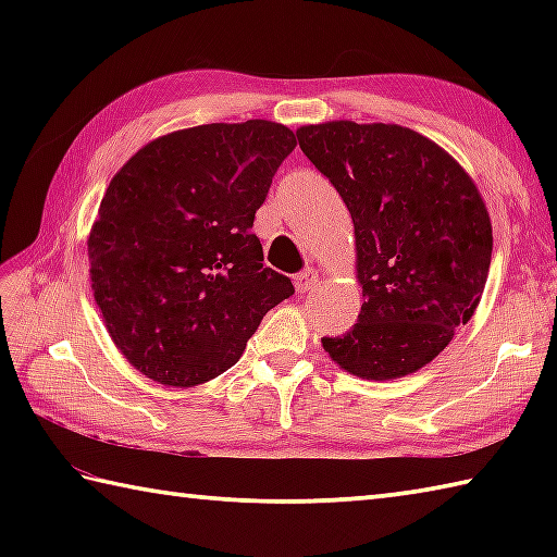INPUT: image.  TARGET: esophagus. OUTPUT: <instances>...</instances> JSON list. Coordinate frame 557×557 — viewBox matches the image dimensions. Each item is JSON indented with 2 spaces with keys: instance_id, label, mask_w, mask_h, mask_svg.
<instances>
[{
  "instance_id": "obj_1",
  "label": "esophagus",
  "mask_w": 557,
  "mask_h": 557,
  "mask_svg": "<svg viewBox=\"0 0 557 557\" xmlns=\"http://www.w3.org/2000/svg\"><path fill=\"white\" fill-rule=\"evenodd\" d=\"M318 285V270L315 268H306L304 272H299L297 277H294V287H297L299 294L309 292Z\"/></svg>"
}]
</instances>
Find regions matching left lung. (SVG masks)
<instances>
[{"label": "left lung", "mask_w": 557, "mask_h": 557, "mask_svg": "<svg viewBox=\"0 0 557 557\" xmlns=\"http://www.w3.org/2000/svg\"><path fill=\"white\" fill-rule=\"evenodd\" d=\"M304 156L339 191L354 222L359 321L323 349L363 381L431 363L481 301L493 253L486 200L431 138L349 120L297 128Z\"/></svg>", "instance_id": "8db88e82"}]
</instances>
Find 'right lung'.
Masks as SVG:
<instances>
[{
    "label": "right lung",
    "instance_id": "1",
    "mask_svg": "<svg viewBox=\"0 0 557 557\" xmlns=\"http://www.w3.org/2000/svg\"><path fill=\"white\" fill-rule=\"evenodd\" d=\"M294 146L277 122L203 124L152 138L112 176L88 234L90 287L114 347L150 381L218 377L294 294L253 234Z\"/></svg>",
    "mask_w": 557,
    "mask_h": 557
}]
</instances>
